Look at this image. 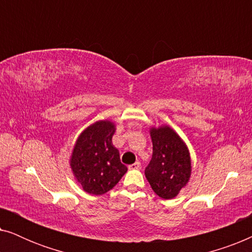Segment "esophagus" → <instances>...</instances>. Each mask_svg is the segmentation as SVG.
<instances>
[{
    "label": "esophagus",
    "mask_w": 252,
    "mask_h": 252,
    "mask_svg": "<svg viewBox=\"0 0 252 252\" xmlns=\"http://www.w3.org/2000/svg\"><path fill=\"white\" fill-rule=\"evenodd\" d=\"M140 166H141L140 161H135V163H134V164H130L129 166H128V168H129V170H139Z\"/></svg>",
    "instance_id": "obj_1"
}]
</instances>
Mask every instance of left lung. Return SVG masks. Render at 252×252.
<instances>
[{"instance_id": "1", "label": "left lung", "mask_w": 252, "mask_h": 252, "mask_svg": "<svg viewBox=\"0 0 252 252\" xmlns=\"http://www.w3.org/2000/svg\"><path fill=\"white\" fill-rule=\"evenodd\" d=\"M153 157L144 170L153 190L164 199L175 197L189 181L191 163L181 137L168 126L150 129Z\"/></svg>"}]
</instances>
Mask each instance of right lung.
Instances as JSON below:
<instances>
[{
    "mask_svg": "<svg viewBox=\"0 0 252 252\" xmlns=\"http://www.w3.org/2000/svg\"><path fill=\"white\" fill-rule=\"evenodd\" d=\"M115 125L101 120L87 127L78 137L71 157V168L88 194L102 195L118 184L127 167L112 144Z\"/></svg>",
    "mask_w": 252,
    "mask_h": 252,
    "instance_id": "add662e5",
    "label": "right lung"
}]
</instances>
